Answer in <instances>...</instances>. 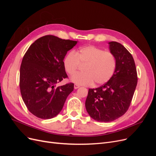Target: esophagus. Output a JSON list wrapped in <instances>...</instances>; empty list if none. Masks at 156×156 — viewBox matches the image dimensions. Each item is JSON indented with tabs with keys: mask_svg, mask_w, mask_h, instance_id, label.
Listing matches in <instances>:
<instances>
[{
	"mask_svg": "<svg viewBox=\"0 0 156 156\" xmlns=\"http://www.w3.org/2000/svg\"><path fill=\"white\" fill-rule=\"evenodd\" d=\"M80 87L78 85V84H74V88L75 89H77V88H79Z\"/></svg>",
	"mask_w": 156,
	"mask_h": 156,
	"instance_id": "1",
	"label": "esophagus"
}]
</instances>
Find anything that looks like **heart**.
Returning a JSON list of instances; mask_svg holds the SVG:
<instances>
[{"label":"heart","instance_id":"obj_1","mask_svg":"<svg viewBox=\"0 0 156 156\" xmlns=\"http://www.w3.org/2000/svg\"><path fill=\"white\" fill-rule=\"evenodd\" d=\"M80 64H86L84 68L85 72L74 75L72 81L77 84L90 86L94 81L101 84L109 81L115 73L116 60L112 52L88 45L76 52H69L63 60L66 72L71 76L77 73Z\"/></svg>","mask_w":156,"mask_h":156}]
</instances>
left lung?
Returning a JSON list of instances; mask_svg holds the SVG:
<instances>
[{
	"instance_id": "8db88e82",
	"label": "left lung",
	"mask_w": 156,
	"mask_h": 156,
	"mask_svg": "<svg viewBox=\"0 0 156 156\" xmlns=\"http://www.w3.org/2000/svg\"><path fill=\"white\" fill-rule=\"evenodd\" d=\"M108 44L116 60L115 73L103 85L89 88L85 102L90 116L101 122L114 121L125 114L137 84V73L131 54L116 41Z\"/></svg>"
}]
</instances>
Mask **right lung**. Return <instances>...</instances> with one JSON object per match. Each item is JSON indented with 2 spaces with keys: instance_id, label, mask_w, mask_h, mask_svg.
Here are the masks:
<instances>
[{
  "instance_id": "1",
  "label": "right lung",
  "mask_w": 156,
  "mask_h": 156,
  "mask_svg": "<svg viewBox=\"0 0 156 156\" xmlns=\"http://www.w3.org/2000/svg\"><path fill=\"white\" fill-rule=\"evenodd\" d=\"M77 41L46 35L36 40L23 56L20 68V87L25 105L32 115L50 119L62 109L74 84H56L68 78L63 65L67 52Z\"/></svg>"
}]
</instances>
